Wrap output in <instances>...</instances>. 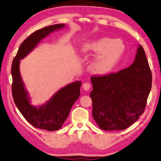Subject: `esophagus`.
Listing matches in <instances>:
<instances>
[{
  "label": "esophagus",
  "mask_w": 161,
  "mask_h": 161,
  "mask_svg": "<svg viewBox=\"0 0 161 161\" xmlns=\"http://www.w3.org/2000/svg\"><path fill=\"white\" fill-rule=\"evenodd\" d=\"M82 87H83L84 90H85V91H88L90 88H91V84H90L88 82H86V83H84L83 86H82Z\"/></svg>",
  "instance_id": "34e87169"
}]
</instances>
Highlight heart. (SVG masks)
Wrapping results in <instances>:
<instances>
[{"label": "heart", "mask_w": 161, "mask_h": 161, "mask_svg": "<svg viewBox=\"0 0 161 161\" xmlns=\"http://www.w3.org/2000/svg\"><path fill=\"white\" fill-rule=\"evenodd\" d=\"M125 49L121 40H112L103 38L84 44V52L99 53L91 64V69L97 74H106L110 72L117 64Z\"/></svg>", "instance_id": "obj_1"}]
</instances>
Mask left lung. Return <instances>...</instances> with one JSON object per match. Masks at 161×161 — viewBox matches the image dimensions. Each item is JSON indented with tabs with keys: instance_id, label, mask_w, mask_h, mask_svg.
Wrapping results in <instances>:
<instances>
[{
	"instance_id": "obj_1",
	"label": "left lung",
	"mask_w": 161,
	"mask_h": 161,
	"mask_svg": "<svg viewBox=\"0 0 161 161\" xmlns=\"http://www.w3.org/2000/svg\"><path fill=\"white\" fill-rule=\"evenodd\" d=\"M92 117L103 130H123L144 113L152 88L151 69L143 47L131 66L117 73L91 76Z\"/></svg>"
}]
</instances>
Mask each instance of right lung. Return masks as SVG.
Here are the masks:
<instances>
[{"label":"right lung","mask_w":161,"mask_h":161,"mask_svg":"<svg viewBox=\"0 0 161 161\" xmlns=\"http://www.w3.org/2000/svg\"><path fill=\"white\" fill-rule=\"evenodd\" d=\"M64 26V24L50 25L31 33L20 44L12 66V91L15 104L24 118L33 127L48 131L58 130L62 126L74 103L79 98L81 82L77 81L67 85L56 92L46 104L34 107L30 104L28 94L21 79L20 59L31 51L40 40Z\"/></svg>","instance_id":"right-lung-1"}]
</instances>
